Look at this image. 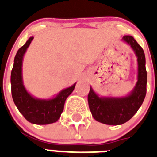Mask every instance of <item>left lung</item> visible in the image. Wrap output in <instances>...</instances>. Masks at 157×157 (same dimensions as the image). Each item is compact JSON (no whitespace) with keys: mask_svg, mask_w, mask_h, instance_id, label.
<instances>
[{"mask_svg":"<svg viewBox=\"0 0 157 157\" xmlns=\"http://www.w3.org/2000/svg\"><path fill=\"white\" fill-rule=\"evenodd\" d=\"M122 40L131 47L137 57L138 75L134 89L124 97H99L91 87L87 97L93 118L109 125L123 124L128 121L140 108L146 94L147 72L144 50L132 36H124Z\"/></svg>","mask_w":157,"mask_h":157,"instance_id":"8db88e82","label":"left lung"}]
</instances>
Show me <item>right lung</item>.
Returning a JSON list of instances; mask_svg holds the SVG:
<instances>
[{"mask_svg": "<svg viewBox=\"0 0 157 157\" xmlns=\"http://www.w3.org/2000/svg\"><path fill=\"white\" fill-rule=\"evenodd\" d=\"M33 39L30 37L26 44L17 52L11 73V85L13 102L19 112L30 123L34 124H49L60 118L66 98L73 92L75 84L63 89L57 95L48 99L37 98L29 93L22 81V59Z\"/></svg>", "mask_w": 157, "mask_h": 157, "instance_id": "1", "label": "right lung"}]
</instances>
